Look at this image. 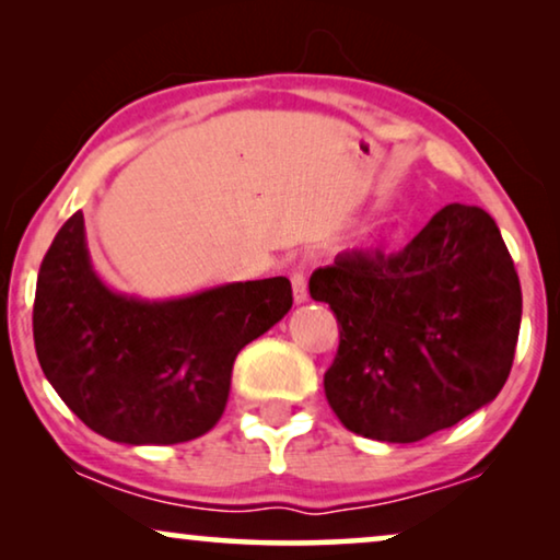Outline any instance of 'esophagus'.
Listing matches in <instances>:
<instances>
[{"mask_svg":"<svg viewBox=\"0 0 560 560\" xmlns=\"http://www.w3.org/2000/svg\"><path fill=\"white\" fill-rule=\"evenodd\" d=\"M290 282H293V301L295 303L308 301V285H305L303 267H293V270H290Z\"/></svg>","mask_w":560,"mask_h":560,"instance_id":"1","label":"esophagus"}]
</instances>
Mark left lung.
Returning <instances> with one entry per match:
<instances>
[{"label": "left lung", "mask_w": 560, "mask_h": 560, "mask_svg": "<svg viewBox=\"0 0 560 560\" xmlns=\"http://www.w3.org/2000/svg\"><path fill=\"white\" fill-rule=\"evenodd\" d=\"M308 288L339 320L324 389L351 433L420 441L492 402L508 382L523 293L479 206H443L393 255L341 252Z\"/></svg>", "instance_id": "left-lung-1"}]
</instances>
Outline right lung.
I'll return each instance as SVG.
<instances>
[{"label":"right lung","mask_w":560,"mask_h":560,"mask_svg":"<svg viewBox=\"0 0 560 560\" xmlns=\"http://www.w3.org/2000/svg\"><path fill=\"white\" fill-rule=\"evenodd\" d=\"M290 305L288 278L152 303L114 293L91 267L83 213L75 211L37 272V362L91 431L129 446H171L219 423L236 354Z\"/></svg>","instance_id":"obj_1"}]
</instances>
